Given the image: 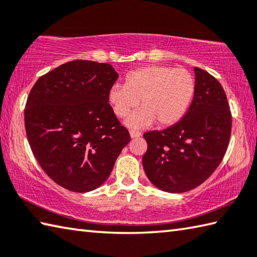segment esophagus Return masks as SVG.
<instances>
[{
	"mask_svg": "<svg viewBox=\"0 0 257 257\" xmlns=\"http://www.w3.org/2000/svg\"><path fill=\"white\" fill-rule=\"evenodd\" d=\"M129 134H130V137H132V138H138V137L142 136V133L136 132V130H130Z\"/></svg>",
	"mask_w": 257,
	"mask_h": 257,
	"instance_id": "1",
	"label": "esophagus"
}]
</instances>
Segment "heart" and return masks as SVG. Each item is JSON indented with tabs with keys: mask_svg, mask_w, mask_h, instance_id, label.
<instances>
[{
	"mask_svg": "<svg viewBox=\"0 0 257 257\" xmlns=\"http://www.w3.org/2000/svg\"><path fill=\"white\" fill-rule=\"evenodd\" d=\"M194 80L184 68L163 65L141 67L129 73L125 84H114L108 92L113 113L124 118L141 100L142 109L130 114L125 123L145 128L155 121L163 127L176 123L188 110L194 94Z\"/></svg>",
	"mask_w": 257,
	"mask_h": 257,
	"instance_id": "heart-1",
	"label": "heart"
}]
</instances>
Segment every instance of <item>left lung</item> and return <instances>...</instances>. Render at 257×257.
<instances>
[{
    "label": "left lung",
    "instance_id": "1",
    "mask_svg": "<svg viewBox=\"0 0 257 257\" xmlns=\"http://www.w3.org/2000/svg\"><path fill=\"white\" fill-rule=\"evenodd\" d=\"M192 103L179 122L144 134L147 152L143 166L162 191L182 193L197 188L222 161L231 132L227 96L216 78L194 67Z\"/></svg>",
    "mask_w": 257,
    "mask_h": 257
}]
</instances>
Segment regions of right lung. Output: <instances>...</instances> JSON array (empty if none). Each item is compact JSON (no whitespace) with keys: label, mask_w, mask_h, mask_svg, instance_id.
Listing matches in <instances>:
<instances>
[{"label":"right lung","mask_w":257,"mask_h":257,"mask_svg":"<svg viewBox=\"0 0 257 257\" xmlns=\"http://www.w3.org/2000/svg\"><path fill=\"white\" fill-rule=\"evenodd\" d=\"M118 76L110 64L73 60L41 76L28 96L31 151L45 173L73 192L103 184L130 142L108 102Z\"/></svg>","instance_id":"obj_1"}]
</instances>
